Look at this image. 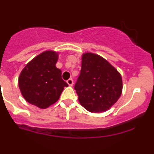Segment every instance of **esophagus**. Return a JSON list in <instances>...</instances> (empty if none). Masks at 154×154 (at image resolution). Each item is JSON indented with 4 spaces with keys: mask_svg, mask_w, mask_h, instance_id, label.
<instances>
[{
    "mask_svg": "<svg viewBox=\"0 0 154 154\" xmlns=\"http://www.w3.org/2000/svg\"><path fill=\"white\" fill-rule=\"evenodd\" d=\"M67 83H68V84L71 86H73V84H74V81H73V80L71 78L68 79V80H67Z\"/></svg>",
    "mask_w": 154,
    "mask_h": 154,
    "instance_id": "1",
    "label": "esophagus"
}]
</instances>
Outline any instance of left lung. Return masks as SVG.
<instances>
[{"instance_id": "obj_1", "label": "left lung", "mask_w": 154, "mask_h": 154, "mask_svg": "<svg viewBox=\"0 0 154 154\" xmlns=\"http://www.w3.org/2000/svg\"><path fill=\"white\" fill-rule=\"evenodd\" d=\"M122 89L121 75L107 60L93 53L83 55L74 89L85 109L92 113L106 111L117 102Z\"/></svg>"}]
</instances>
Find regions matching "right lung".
Wrapping results in <instances>:
<instances>
[{
    "mask_svg": "<svg viewBox=\"0 0 154 154\" xmlns=\"http://www.w3.org/2000/svg\"><path fill=\"white\" fill-rule=\"evenodd\" d=\"M58 54L46 51L27 64L21 72L19 86L28 103L47 108L58 101L68 83L62 78V71L56 67Z\"/></svg>",
    "mask_w": 154,
    "mask_h": 154,
    "instance_id": "obj_1",
    "label": "right lung"
}]
</instances>
